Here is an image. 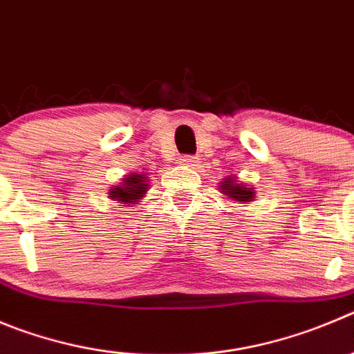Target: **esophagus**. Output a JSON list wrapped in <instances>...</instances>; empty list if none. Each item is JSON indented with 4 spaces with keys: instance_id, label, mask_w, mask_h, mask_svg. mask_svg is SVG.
<instances>
[{
    "instance_id": "esophagus-1",
    "label": "esophagus",
    "mask_w": 354,
    "mask_h": 354,
    "mask_svg": "<svg viewBox=\"0 0 354 354\" xmlns=\"http://www.w3.org/2000/svg\"><path fill=\"white\" fill-rule=\"evenodd\" d=\"M180 160H181V164H185V166H196L197 164L196 157H190V155H187V157H181Z\"/></svg>"
}]
</instances>
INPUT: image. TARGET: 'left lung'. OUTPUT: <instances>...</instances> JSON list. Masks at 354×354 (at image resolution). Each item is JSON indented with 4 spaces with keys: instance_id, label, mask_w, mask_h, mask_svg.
I'll return each mask as SVG.
<instances>
[{
    "instance_id": "1",
    "label": "left lung",
    "mask_w": 354,
    "mask_h": 354,
    "mask_svg": "<svg viewBox=\"0 0 354 354\" xmlns=\"http://www.w3.org/2000/svg\"><path fill=\"white\" fill-rule=\"evenodd\" d=\"M220 190H222L227 197L236 201V203L246 204V203H252V201L255 199V190H253L252 187H248V185L237 183L236 178L232 176L223 180V183L220 185Z\"/></svg>"
}]
</instances>
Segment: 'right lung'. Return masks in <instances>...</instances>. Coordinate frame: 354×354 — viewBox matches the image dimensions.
I'll return each mask as SVG.
<instances>
[{"mask_svg": "<svg viewBox=\"0 0 354 354\" xmlns=\"http://www.w3.org/2000/svg\"><path fill=\"white\" fill-rule=\"evenodd\" d=\"M148 188L150 185L145 174H127L118 187L110 188V197L120 204H136L148 192Z\"/></svg>", "mask_w": 354, "mask_h": 354, "instance_id": "1", "label": "right lung"}]
</instances>
